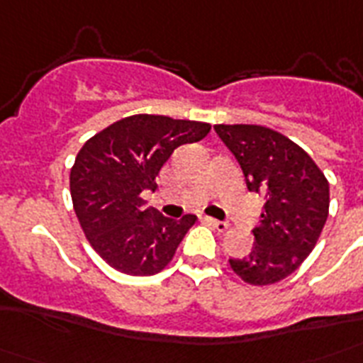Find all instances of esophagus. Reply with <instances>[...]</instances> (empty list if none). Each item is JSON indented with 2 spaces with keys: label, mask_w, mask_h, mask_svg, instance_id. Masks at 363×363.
I'll use <instances>...</instances> for the list:
<instances>
[{
  "label": "esophagus",
  "mask_w": 363,
  "mask_h": 363,
  "mask_svg": "<svg viewBox=\"0 0 363 363\" xmlns=\"http://www.w3.org/2000/svg\"><path fill=\"white\" fill-rule=\"evenodd\" d=\"M201 222L209 224V226H213L215 230H218V232H226L228 228H230V224H228V222L215 220V218H211V216H201Z\"/></svg>",
  "instance_id": "1"
}]
</instances>
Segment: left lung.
Here are the masks:
<instances>
[{
    "instance_id": "1",
    "label": "left lung",
    "mask_w": 363,
    "mask_h": 363,
    "mask_svg": "<svg viewBox=\"0 0 363 363\" xmlns=\"http://www.w3.org/2000/svg\"><path fill=\"white\" fill-rule=\"evenodd\" d=\"M245 175L248 192L264 196L254 247L230 265L245 282L265 286L286 279L315 248L330 209V184L309 154L279 131L254 124H216Z\"/></svg>"
}]
</instances>
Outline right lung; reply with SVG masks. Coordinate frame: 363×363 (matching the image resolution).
Wrapping results in <instances>:
<instances>
[{
  "label": "right lung",
  "instance_id": "1",
  "mask_svg": "<svg viewBox=\"0 0 363 363\" xmlns=\"http://www.w3.org/2000/svg\"><path fill=\"white\" fill-rule=\"evenodd\" d=\"M211 124L162 115H133L111 124L79 150L71 167L73 209L92 248L116 271L154 275L169 264L198 220L165 218L145 207L141 194L177 147L201 141Z\"/></svg>",
  "mask_w": 363,
  "mask_h": 363
}]
</instances>
